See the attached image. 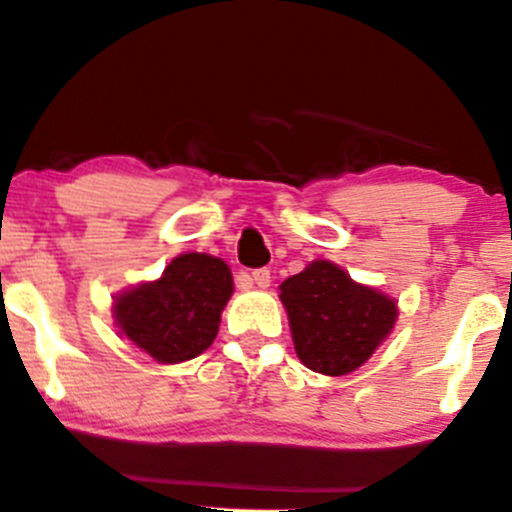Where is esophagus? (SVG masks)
Listing matches in <instances>:
<instances>
[{
	"label": "esophagus",
	"mask_w": 512,
	"mask_h": 512,
	"mask_svg": "<svg viewBox=\"0 0 512 512\" xmlns=\"http://www.w3.org/2000/svg\"><path fill=\"white\" fill-rule=\"evenodd\" d=\"M252 282H255L260 289H267L269 284H272V272H269L267 267H260L252 272Z\"/></svg>",
	"instance_id": "34e87169"
}]
</instances>
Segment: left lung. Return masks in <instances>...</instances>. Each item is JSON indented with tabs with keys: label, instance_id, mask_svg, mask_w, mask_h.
I'll return each mask as SVG.
<instances>
[{
	"label": "left lung",
	"instance_id": "8db88e82",
	"mask_svg": "<svg viewBox=\"0 0 512 512\" xmlns=\"http://www.w3.org/2000/svg\"><path fill=\"white\" fill-rule=\"evenodd\" d=\"M279 289L296 355L308 369L328 376L362 367L398 316L393 299L352 282L325 260L311 262Z\"/></svg>",
	"mask_w": 512,
	"mask_h": 512
}]
</instances>
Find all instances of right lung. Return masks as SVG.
<instances>
[{"instance_id":"add662e5","label":"right lung","mask_w":512,"mask_h":512,"mask_svg":"<svg viewBox=\"0 0 512 512\" xmlns=\"http://www.w3.org/2000/svg\"><path fill=\"white\" fill-rule=\"evenodd\" d=\"M233 294L230 269L218 257L189 252L170 262L157 282L116 299L121 333L157 362H184L211 345Z\"/></svg>"}]
</instances>
